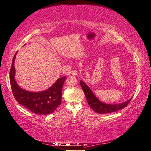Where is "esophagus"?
I'll use <instances>...</instances> for the list:
<instances>
[{
  "label": "esophagus",
  "instance_id": "esophagus-1",
  "mask_svg": "<svg viewBox=\"0 0 151 151\" xmlns=\"http://www.w3.org/2000/svg\"><path fill=\"white\" fill-rule=\"evenodd\" d=\"M71 75L73 76H76L78 75V73H77V70H75V69H73L72 71H71Z\"/></svg>",
  "mask_w": 151,
  "mask_h": 151
}]
</instances>
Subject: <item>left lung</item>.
I'll list each match as a JSON object with an SVG mask.
<instances>
[{"mask_svg":"<svg viewBox=\"0 0 151 151\" xmlns=\"http://www.w3.org/2000/svg\"><path fill=\"white\" fill-rule=\"evenodd\" d=\"M80 83H81L82 89L84 91L86 97L88 105L97 113L107 114L120 110V109L126 107L132 99V97H131L126 102L118 103V104H107V103L101 101L98 98H97L92 91L84 82L81 81Z\"/></svg>","mask_w":151,"mask_h":151,"instance_id":"obj_1","label":"left lung"}]
</instances>
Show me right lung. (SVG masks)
Segmentation results:
<instances>
[{"label":"right lung","instance_id":"add662e5","mask_svg":"<svg viewBox=\"0 0 151 151\" xmlns=\"http://www.w3.org/2000/svg\"><path fill=\"white\" fill-rule=\"evenodd\" d=\"M14 55L10 71V85L13 95L20 105L37 114H48L54 112L61 104L62 88L66 76L58 78L51 87L39 92L29 91L20 88L15 79L16 70Z\"/></svg>","mask_w":151,"mask_h":151}]
</instances>
